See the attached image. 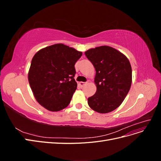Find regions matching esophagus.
<instances>
[{
	"label": "esophagus",
	"mask_w": 161,
	"mask_h": 161,
	"mask_svg": "<svg viewBox=\"0 0 161 161\" xmlns=\"http://www.w3.org/2000/svg\"><path fill=\"white\" fill-rule=\"evenodd\" d=\"M87 82H79V85L81 87H82V86H84L85 85H86L87 84Z\"/></svg>",
	"instance_id": "obj_1"
}]
</instances>
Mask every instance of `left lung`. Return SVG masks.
<instances>
[{"label": "left lung", "mask_w": 161, "mask_h": 161, "mask_svg": "<svg viewBox=\"0 0 161 161\" xmlns=\"http://www.w3.org/2000/svg\"><path fill=\"white\" fill-rule=\"evenodd\" d=\"M85 53L96 70L97 91L88 98V104L98 113H109L118 108L130 91V63L123 53L107 46L92 48Z\"/></svg>", "instance_id": "left-lung-1"}]
</instances>
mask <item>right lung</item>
<instances>
[{"label":"right lung","instance_id":"1","mask_svg":"<svg viewBox=\"0 0 161 161\" xmlns=\"http://www.w3.org/2000/svg\"><path fill=\"white\" fill-rule=\"evenodd\" d=\"M82 54L74 48L57 43L34 55L28 80L34 97L43 108L58 111L69 105L77 87L75 64Z\"/></svg>","mask_w":161,"mask_h":161}]
</instances>
